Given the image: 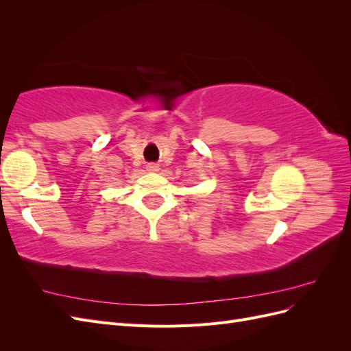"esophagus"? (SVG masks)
Returning a JSON list of instances; mask_svg holds the SVG:
<instances>
[{"label":"esophagus","mask_w":351,"mask_h":351,"mask_svg":"<svg viewBox=\"0 0 351 351\" xmlns=\"http://www.w3.org/2000/svg\"><path fill=\"white\" fill-rule=\"evenodd\" d=\"M146 169H147V171H158V169H159V165H158V164L151 162V164H147V165H146Z\"/></svg>","instance_id":"obj_1"}]
</instances>
